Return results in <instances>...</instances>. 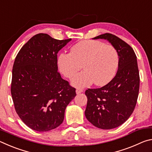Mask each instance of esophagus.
I'll list each match as a JSON object with an SVG mask.
<instances>
[{
    "instance_id": "34e87169",
    "label": "esophagus",
    "mask_w": 152,
    "mask_h": 152,
    "mask_svg": "<svg viewBox=\"0 0 152 152\" xmlns=\"http://www.w3.org/2000/svg\"><path fill=\"white\" fill-rule=\"evenodd\" d=\"M84 90L82 88H78L76 90V94H79V93H81V92H83Z\"/></svg>"
}]
</instances>
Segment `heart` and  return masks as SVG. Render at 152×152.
I'll use <instances>...</instances> for the list:
<instances>
[{
	"mask_svg": "<svg viewBox=\"0 0 152 152\" xmlns=\"http://www.w3.org/2000/svg\"><path fill=\"white\" fill-rule=\"evenodd\" d=\"M119 63V56L114 46L99 40H85L74 45L70 53H61L58 66L61 73L76 87H84L94 82L104 86L114 78Z\"/></svg>",
	"mask_w": 152,
	"mask_h": 152,
	"instance_id": "obj_1",
	"label": "heart"
}]
</instances>
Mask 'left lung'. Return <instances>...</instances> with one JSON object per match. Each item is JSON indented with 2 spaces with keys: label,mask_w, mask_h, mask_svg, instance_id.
<instances>
[{
  "label": "left lung",
  "mask_w": 152,
  "mask_h": 152,
  "mask_svg": "<svg viewBox=\"0 0 152 152\" xmlns=\"http://www.w3.org/2000/svg\"><path fill=\"white\" fill-rule=\"evenodd\" d=\"M93 39L109 41L118 51L119 63L116 75L109 83L85 91L88 99L85 116L95 127L111 129L129 118L137 103L140 80L137 57L128 43L111 33Z\"/></svg>",
  "instance_id": "obj_1"
}]
</instances>
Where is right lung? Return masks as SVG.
Listing matches in <instances>:
<instances>
[{
	"instance_id": "obj_1",
	"label": "right lung",
	"mask_w": 152,
	"mask_h": 152,
	"mask_svg": "<svg viewBox=\"0 0 152 152\" xmlns=\"http://www.w3.org/2000/svg\"><path fill=\"white\" fill-rule=\"evenodd\" d=\"M72 39L58 40L46 33L32 37L17 55L11 92L15 110L37 132H48L62 123L76 88L58 71V53Z\"/></svg>"
}]
</instances>
